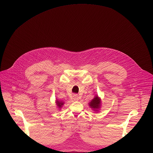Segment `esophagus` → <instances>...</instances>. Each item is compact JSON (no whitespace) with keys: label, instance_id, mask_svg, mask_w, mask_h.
<instances>
[{"label":"esophagus","instance_id":"esophagus-1","mask_svg":"<svg viewBox=\"0 0 153 153\" xmlns=\"http://www.w3.org/2000/svg\"><path fill=\"white\" fill-rule=\"evenodd\" d=\"M73 99L74 101H78L79 100V96L77 94L73 95Z\"/></svg>","mask_w":153,"mask_h":153}]
</instances>
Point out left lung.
<instances>
[{
	"label": "left lung",
	"instance_id": "1",
	"mask_svg": "<svg viewBox=\"0 0 153 153\" xmlns=\"http://www.w3.org/2000/svg\"><path fill=\"white\" fill-rule=\"evenodd\" d=\"M89 105L93 110L98 111L101 107V99L98 96H95L94 98L89 103Z\"/></svg>",
	"mask_w": 153,
	"mask_h": 153
}]
</instances>
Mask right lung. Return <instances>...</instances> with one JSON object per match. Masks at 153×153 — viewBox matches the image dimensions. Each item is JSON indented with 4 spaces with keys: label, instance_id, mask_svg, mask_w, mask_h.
I'll return each instance as SVG.
<instances>
[{
    "label": "right lung",
    "instance_id": "right-lung-1",
    "mask_svg": "<svg viewBox=\"0 0 153 153\" xmlns=\"http://www.w3.org/2000/svg\"><path fill=\"white\" fill-rule=\"evenodd\" d=\"M56 103L57 106H58V108H62V107L63 106V105H64V102H62V101H58V100H56Z\"/></svg>",
    "mask_w": 153,
    "mask_h": 153
}]
</instances>
